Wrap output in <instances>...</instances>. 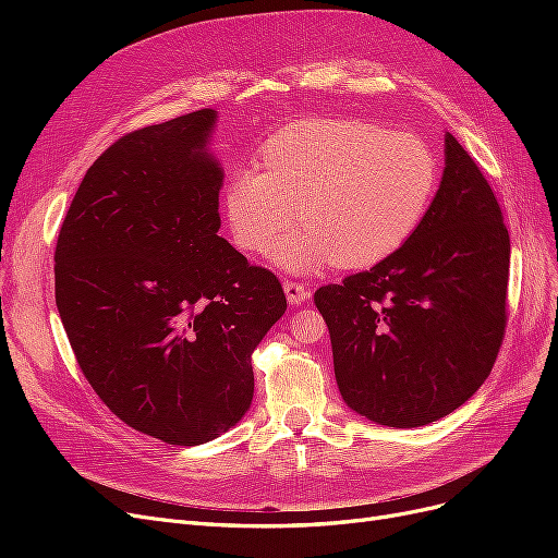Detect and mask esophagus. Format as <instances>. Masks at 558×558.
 <instances>
[{"mask_svg":"<svg viewBox=\"0 0 558 558\" xmlns=\"http://www.w3.org/2000/svg\"><path fill=\"white\" fill-rule=\"evenodd\" d=\"M283 293H286V300H289V305H302V302L310 298L307 283L291 281V279H283Z\"/></svg>","mask_w":558,"mask_h":558,"instance_id":"1","label":"esophagus"}]
</instances>
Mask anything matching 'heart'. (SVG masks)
<instances>
[{
    "label": "heart",
    "mask_w": 558,
    "mask_h": 558,
    "mask_svg": "<svg viewBox=\"0 0 558 558\" xmlns=\"http://www.w3.org/2000/svg\"><path fill=\"white\" fill-rule=\"evenodd\" d=\"M226 185L232 240L265 253L298 213L305 228L277 248L291 272L335 260L369 267L396 253L424 223L440 191L442 162L418 134L361 121L310 118L286 125Z\"/></svg>",
    "instance_id": "1"
}]
</instances>
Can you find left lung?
<instances>
[{
    "instance_id": "left-lung-1",
    "label": "left lung",
    "mask_w": 558,
    "mask_h": 558,
    "mask_svg": "<svg viewBox=\"0 0 558 558\" xmlns=\"http://www.w3.org/2000/svg\"><path fill=\"white\" fill-rule=\"evenodd\" d=\"M510 234L477 162L447 132L424 223L367 272L314 293L353 412L391 428L451 414L492 373L508 320Z\"/></svg>"
}]
</instances>
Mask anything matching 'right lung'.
<instances>
[{
    "instance_id": "add662e5",
    "label": "right lung",
    "mask_w": 558,
    "mask_h": 558,
    "mask_svg": "<svg viewBox=\"0 0 558 558\" xmlns=\"http://www.w3.org/2000/svg\"><path fill=\"white\" fill-rule=\"evenodd\" d=\"M214 109L134 130L83 177L56 246V305L95 393L134 430L195 447L253 400L279 279L218 238Z\"/></svg>"
}]
</instances>
